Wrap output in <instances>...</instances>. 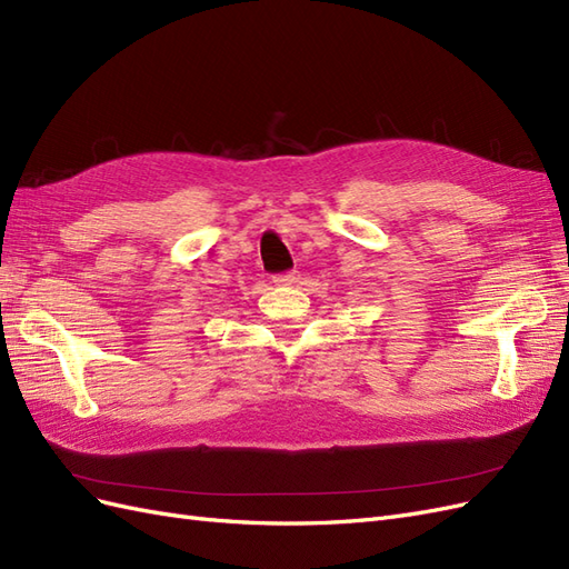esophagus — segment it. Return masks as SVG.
Returning <instances> with one entry per match:
<instances>
[{
	"instance_id": "esophagus-1",
	"label": "esophagus",
	"mask_w": 569,
	"mask_h": 569,
	"mask_svg": "<svg viewBox=\"0 0 569 569\" xmlns=\"http://www.w3.org/2000/svg\"><path fill=\"white\" fill-rule=\"evenodd\" d=\"M274 282H278L280 287H295L299 282V272L297 270L282 272V274H278V278H274Z\"/></svg>"
}]
</instances>
